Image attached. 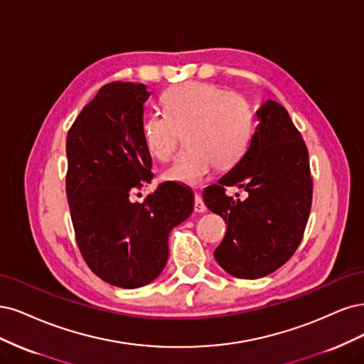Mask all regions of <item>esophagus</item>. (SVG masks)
I'll return each instance as SVG.
<instances>
[{
	"mask_svg": "<svg viewBox=\"0 0 364 364\" xmlns=\"http://www.w3.org/2000/svg\"><path fill=\"white\" fill-rule=\"evenodd\" d=\"M205 210H207V207H205V204L203 201V198L196 193L195 195V212L196 213H204Z\"/></svg>",
	"mask_w": 364,
	"mask_h": 364,
	"instance_id": "esophagus-1",
	"label": "esophagus"
}]
</instances>
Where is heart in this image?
Returning <instances> with one entry per match:
<instances>
[{"mask_svg":"<svg viewBox=\"0 0 364 364\" xmlns=\"http://www.w3.org/2000/svg\"><path fill=\"white\" fill-rule=\"evenodd\" d=\"M165 113L146 116L142 125L149 156L168 161L181 134L187 149L165 171L168 181L201 184L218 169L237 165L252 134V112L240 95L216 85L187 81L169 87L161 97Z\"/></svg>","mask_w":364,"mask_h":364,"instance_id":"heart-1","label":"heart"}]
</instances>
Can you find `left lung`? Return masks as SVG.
I'll return each mask as SVG.
<instances>
[{
    "instance_id": "1",
    "label": "left lung",
    "mask_w": 364,
    "mask_h": 364,
    "mask_svg": "<svg viewBox=\"0 0 364 364\" xmlns=\"http://www.w3.org/2000/svg\"><path fill=\"white\" fill-rule=\"evenodd\" d=\"M257 118L245 156L203 192L208 210L228 225L215 259L230 275L245 279L272 274L295 254L313 196L309 151L287 110L267 100ZM227 186L243 188L249 196L228 197Z\"/></svg>"
}]
</instances>
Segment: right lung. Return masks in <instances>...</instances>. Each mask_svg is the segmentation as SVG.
<instances>
[{
	"mask_svg": "<svg viewBox=\"0 0 364 364\" xmlns=\"http://www.w3.org/2000/svg\"><path fill=\"white\" fill-rule=\"evenodd\" d=\"M149 95L140 83L102 86L66 137V195L80 252L93 274L122 289L160 275L171 230L193 212V192L173 181L133 201L154 175L142 134Z\"/></svg>",
	"mask_w": 364,
	"mask_h": 364,
	"instance_id": "obj_1",
	"label": "right lung"
}]
</instances>
